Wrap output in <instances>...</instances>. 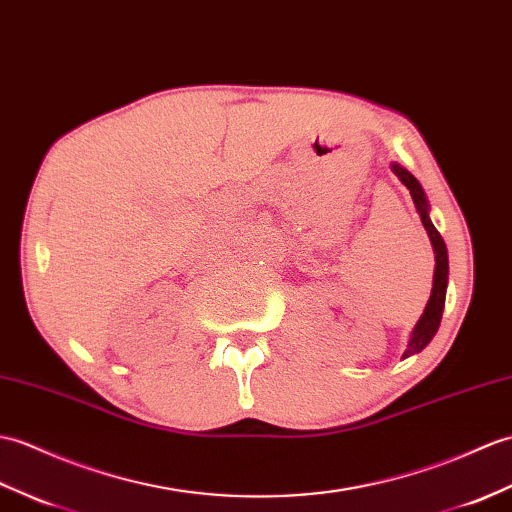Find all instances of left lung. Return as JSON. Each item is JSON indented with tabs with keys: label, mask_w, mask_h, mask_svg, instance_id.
<instances>
[{
	"label": "left lung",
	"mask_w": 512,
	"mask_h": 512,
	"mask_svg": "<svg viewBox=\"0 0 512 512\" xmlns=\"http://www.w3.org/2000/svg\"><path fill=\"white\" fill-rule=\"evenodd\" d=\"M392 172L397 174L399 181L410 189V196L414 200V207H417V213L421 216L423 227L430 235V242L434 246V257H436V268H434V285H432V294L430 301L425 305V312L421 316V320L414 327L408 349L403 353V358H408L412 353H419L421 349H425L430 340L434 338V334L438 331V325H441L443 318V307H445V294H447V275H449V261H447V246L443 242L441 233L436 231V227L432 224L430 216H427V200H425V192L423 187L419 185L417 178H414L408 170L399 168L395 163L392 165Z\"/></svg>",
	"instance_id": "8db88e82"
}]
</instances>
